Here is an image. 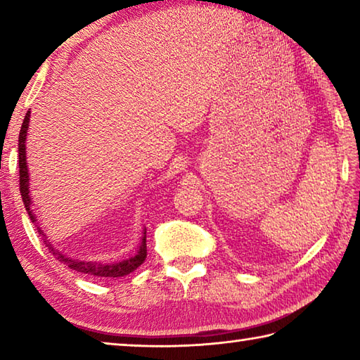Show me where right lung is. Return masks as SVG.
Masks as SVG:
<instances>
[{
  "label": "right lung",
  "mask_w": 360,
  "mask_h": 360,
  "mask_svg": "<svg viewBox=\"0 0 360 360\" xmlns=\"http://www.w3.org/2000/svg\"><path fill=\"white\" fill-rule=\"evenodd\" d=\"M30 114H32L30 111L25 114V119H23L20 135H19V173H20V193H22L23 205H25V210L28 212L30 219H32V222H36V217H34L33 210H32V197H30V178H28L27 146H25L27 131L30 127ZM38 231L42 236V240H44V245L49 248V251L56 255V259L58 262H62V264L71 268V270L84 273V275H90L94 278H120V276L130 275L131 271H135L136 268L143 264V262L146 260V255H148V249H146V230H144L141 243H139L138 251L135 255H131V257L125 259V260L106 262V264H103V262H89V260L72 259V257H70V255L60 252L58 249L53 248L51 243H49V240L46 238L44 231H42L39 227H38Z\"/></svg>",
  "instance_id": "obj_1"
}]
</instances>
